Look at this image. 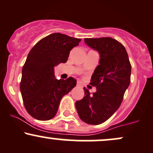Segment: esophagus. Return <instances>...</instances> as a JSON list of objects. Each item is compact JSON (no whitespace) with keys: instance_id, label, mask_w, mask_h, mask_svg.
I'll use <instances>...</instances> for the list:
<instances>
[{"instance_id":"esophagus-1","label":"esophagus","mask_w":153,"mask_h":153,"mask_svg":"<svg viewBox=\"0 0 153 153\" xmlns=\"http://www.w3.org/2000/svg\"><path fill=\"white\" fill-rule=\"evenodd\" d=\"M77 85H78V86H82L81 82H79V81H78V82H77Z\"/></svg>"}]
</instances>
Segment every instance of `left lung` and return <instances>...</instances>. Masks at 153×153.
<instances>
[{"label": "left lung", "mask_w": 153, "mask_h": 153, "mask_svg": "<svg viewBox=\"0 0 153 153\" xmlns=\"http://www.w3.org/2000/svg\"><path fill=\"white\" fill-rule=\"evenodd\" d=\"M88 46L98 51L99 65L90 84L96 88L91 94L84 88L83 99L75 102L78 116L88 124H102L117 111L130 83L131 66L125 47L111 37L85 38Z\"/></svg>", "instance_id": "obj_1"}]
</instances>
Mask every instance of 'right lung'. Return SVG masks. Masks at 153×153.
Wrapping results in <instances>:
<instances>
[{
  "label": "right lung",
  "mask_w": 153,
  "mask_h": 153,
  "mask_svg": "<svg viewBox=\"0 0 153 153\" xmlns=\"http://www.w3.org/2000/svg\"><path fill=\"white\" fill-rule=\"evenodd\" d=\"M80 39L53 33L33 47L22 68L20 83L24 106L34 119L47 121L57 114L61 99L76 85V80L55 78L54 68L65 63Z\"/></svg>",
  "instance_id": "1"
}]
</instances>
